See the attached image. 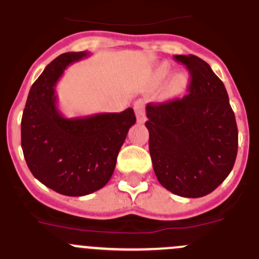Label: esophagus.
<instances>
[{"instance_id": "34e87169", "label": "esophagus", "mask_w": 259, "mask_h": 259, "mask_svg": "<svg viewBox=\"0 0 259 259\" xmlns=\"http://www.w3.org/2000/svg\"><path fill=\"white\" fill-rule=\"evenodd\" d=\"M135 108V113H136V118L137 122L139 123H144L146 120V115H145V101L144 100H137L136 103L134 104Z\"/></svg>"}]
</instances>
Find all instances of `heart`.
<instances>
[{
	"label": "heart",
	"mask_w": 259,
	"mask_h": 259,
	"mask_svg": "<svg viewBox=\"0 0 259 259\" xmlns=\"http://www.w3.org/2000/svg\"><path fill=\"white\" fill-rule=\"evenodd\" d=\"M160 74L162 75H167L169 74V68L168 66H162V69H160ZM172 89L173 90H181L182 87L186 84V78L184 77L182 74H177L172 78Z\"/></svg>",
	"instance_id": "1"
}]
</instances>
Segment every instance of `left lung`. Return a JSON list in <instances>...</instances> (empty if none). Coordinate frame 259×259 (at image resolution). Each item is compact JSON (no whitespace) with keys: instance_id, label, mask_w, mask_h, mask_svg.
I'll list each match as a JSON object with an SVG mask.
<instances>
[{"instance_id":"obj_1","label":"left lung","mask_w":259,"mask_h":259,"mask_svg":"<svg viewBox=\"0 0 259 259\" xmlns=\"http://www.w3.org/2000/svg\"><path fill=\"white\" fill-rule=\"evenodd\" d=\"M191 80L189 95L146 105L154 172L184 198L208 195L226 180L238 154V125L225 84L195 55H176Z\"/></svg>"}]
</instances>
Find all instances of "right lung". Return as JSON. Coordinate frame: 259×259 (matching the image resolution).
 <instances>
[{
	"label": "right lung",
	"instance_id": "1",
	"mask_svg": "<svg viewBox=\"0 0 259 259\" xmlns=\"http://www.w3.org/2000/svg\"><path fill=\"white\" fill-rule=\"evenodd\" d=\"M90 52H65L33 83L21 118V149L33 176L66 196H83L105 186L117 156L136 123L134 109L66 118L58 108L55 86L66 66Z\"/></svg>",
	"mask_w": 259,
	"mask_h": 259
}]
</instances>
